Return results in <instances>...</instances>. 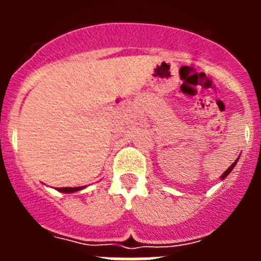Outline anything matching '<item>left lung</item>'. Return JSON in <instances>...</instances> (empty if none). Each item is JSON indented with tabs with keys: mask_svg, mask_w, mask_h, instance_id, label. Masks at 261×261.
Segmentation results:
<instances>
[{
	"mask_svg": "<svg viewBox=\"0 0 261 261\" xmlns=\"http://www.w3.org/2000/svg\"><path fill=\"white\" fill-rule=\"evenodd\" d=\"M238 159H239V158H237V161H235V162H234V163H232V165H231V166H230V167H229V168H227V170H226V171H225V172H223V174H222V175H221V180H223V179H225V177H226V176H227V175H229V174H230V172H231V171H232V168H234V167H235V165H237V162H238Z\"/></svg>",
	"mask_w": 261,
	"mask_h": 261,
	"instance_id": "left-lung-1",
	"label": "left lung"
}]
</instances>
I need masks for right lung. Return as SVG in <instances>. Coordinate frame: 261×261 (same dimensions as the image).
<instances>
[{
	"label": "right lung",
	"mask_w": 261,
	"mask_h": 261,
	"mask_svg": "<svg viewBox=\"0 0 261 261\" xmlns=\"http://www.w3.org/2000/svg\"><path fill=\"white\" fill-rule=\"evenodd\" d=\"M86 187H74V188H71V187H64V188H59L57 191L62 193H73V192H78V191L84 190Z\"/></svg>",
	"instance_id": "obj_1"
}]
</instances>
